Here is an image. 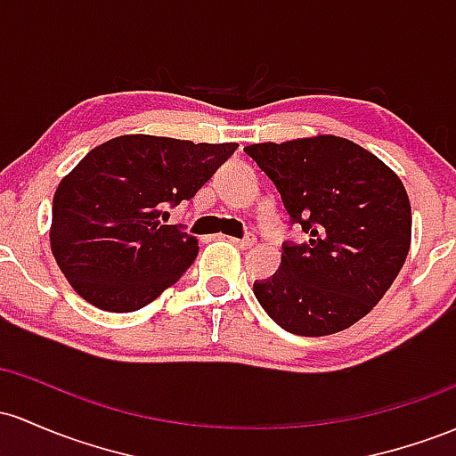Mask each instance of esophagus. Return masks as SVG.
<instances>
[{"label":"esophagus","mask_w":456,"mask_h":456,"mask_svg":"<svg viewBox=\"0 0 456 456\" xmlns=\"http://www.w3.org/2000/svg\"><path fill=\"white\" fill-rule=\"evenodd\" d=\"M232 242L238 244L240 248H251L253 244L257 242V236H255L253 232H248V233H244V238H232Z\"/></svg>","instance_id":"esophagus-1"}]
</instances>
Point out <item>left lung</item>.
I'll list each match as a JSON object with an SVG mask.
<instances>
[{
    "label": "left lung",
    "instance_id": "left-lung-1",
    "mask_svg": "<svg viewBox=\"0 0 456 456\" xmlns=\"http://www.w3.org/2000/svg\"><path fill=\"white\" fill-rule=\"evenodd\" d=\"M244 153L309 238L281 244L277 273L253 283L259 305L294 335L344 331L381 301L407 259L411 205L403 182L338 136L251 144Z\"/></svg>",
    "mask_w": 456,
    "mask_h": 456
}]
</instances>
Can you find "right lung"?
I'll return each instance as SVG.
<instances>
[{"instance_id":"1","label":"right lung","mask_w":456,"mask_h":456,"mask_svg":"<svg viewBox=\"0 0 456 456\" xmlns=\"http://www.w3.org/2000/svg\"><path fill=\"white\" fill-rule=\"evenodd\" d=\"M236 149L142 134L94 147L53 194L52 251L75 292L123 314L179 281L199 242L159 218L190 201Z\"/></svg>"}]
</instances>
